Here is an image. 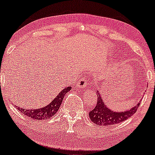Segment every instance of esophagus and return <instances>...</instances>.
<instances>
[{
    "instance_id": "obj_1",
    "label": "esophagus",
    "mask_w": 155,
    "mask_h": 155,
    "mask_svg": "<svg viewBox=\"0 0 155 155\" xmlns=\"http://www.w3.org/2000/svg\"><path fill=\"white\" fill-rule=\"evenodd\" d=\"M87 85H88V82L84 79L80 80L79 84H78V86L81 88H86L87 87Z\"/></svg>"
}]
</instances>
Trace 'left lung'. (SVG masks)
I'll return each mask as SVG.
<instances>
[{
  "label": "left lung",
  "instance_id": "8db88e82",
  "mask_svg": "<svg viewBox=\"0 0 155 155\" xmlns=\"http://www.w3.org/2000/svg\"><path fill=\"white\" fill-rule=\"evenodd\" d=\"M97 104L95 108L90 111L89 117L93 123L98 124V125H114V124L125 121L136 113L140 106V103H138L136 106H134L131 109L127 110V111L114 112L106 107L104 101H102L101 95L97 92Z\"/></svg>",
  "mask_w": 155,
  "mask_h": 155
}]
</instances>
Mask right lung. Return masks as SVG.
Wrapping results in <instances>:
<instances>
[{
	"instance_id": "add662e5",
	"label": "right lung",
	"mask_w": 155,
	"mask_h": 155,
	"mask_svg": "<svg viewBox=\"0 0 155 155\" xmlns=\"http://www.w3.org/2000/svg\"><path fill=\"white\" fill-rule=\"evenodd\" d=\"M71 89V87H68L63 89V90H62L58 94V95L55 97L54 100L45 107L35 110L24 109V108L17 107V106H16V108H17L19 111H20L23 114L25 115L26 117H30V118L33 119V120H47V119L51 118V117L54 116L56 112L58 111L60 105L63 102L64 96L65 95V94L68 92L70 91Z\"/></svg>"
}]
</instances>
